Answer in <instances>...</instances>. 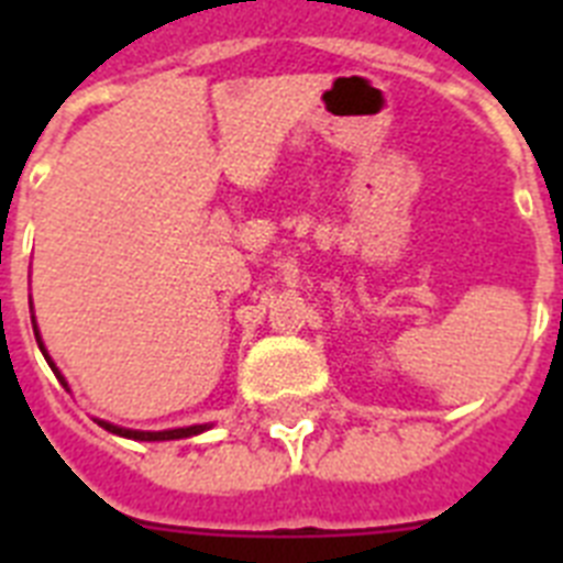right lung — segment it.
I'll return each instance as SVG.
<instances>
[{
  "mask_svg": "<svg viewBox=\"0 0 563 563\" xmlns=\"http://www.w3.org/2000/svg\"><path fill=\"white\" fill-rule=\"evenodd\" d=\"M33 332H36V341H38V350H42V355L47 357L49 369L56 372V377L62 380V386L67 389V380H64L62 372L56 369V363H53V357L47 355V350H44L42 343V335H38V327L36 321H33ZM98 426H103L107 431H112V434L118 437H129V440H143V442H161V440H183V437H194V434H202L206 429H211V426H188V429H168V431H132V429H121V426H112V422L107 420H98Z\"/></svg>",
  "mask_w": 563,
  "mask_h": 563,
  "instance_id": "1",
  "label": "right lung"
}]
</instances>
